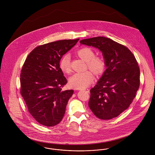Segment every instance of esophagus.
Instances as JSON below:
<instances>
[{
    "mask_svg": "<svg viewBox=\"0 0 155 155\" xmlns=\"http://www.w3.org/2000/svg\"><path fill=\"white\" fill-rule=\"evenodd\" d=\"M83 91H86V92H89V90L88 89H83Z\"/></svg>",
    "mask_w": 155,
    "mask_h": 155,
    "instance_id": "esophagus-1",
    "label": "esophagus"
}]
</instances>
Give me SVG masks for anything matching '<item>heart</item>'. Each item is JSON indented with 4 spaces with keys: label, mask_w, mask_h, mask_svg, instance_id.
<instances>
[{
    "label": "heart",
    "mask_w": 155,
    "mask_h": 155,
    "mask_svg": "<svg viewBox=\"0 0 155 155\" xmlns=\"http://www.w3.org/2000/svg\"><path fill=\"white\" fill-rule=\"evenodd\" d=\"M78 56L87 62V67L96 74H101L106 67L103 58L95 57L94 51L90 48L84 47L77 51ZM59 66L61 71L66 74L71 73V60L68 54L64 55L60 59ZM94 76L90 71L77 73L69 79V85L73 88H87L93 82Z\"/></svg>",
    "instance_id": "heart-1"
}]
</instances>
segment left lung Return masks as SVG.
Segmentation results:
<instances>
[{
    "label": "left lung",
    "mask_w": 155,
    "mask_h": 155,
    "mask_svg": "<svg viewBox=\"0 0 155 155\" xmlns=\"http://www.w3.org/2000/svg\"><path fill=\"white\" fill-rule=\"evenodd\" d=\"M81 44L100 49L106 70L97 85L91 89L89 107L95 116L109 120L127 110L140 87V68L131 51L109 38L85 39Z\"/></svg>",
    "instance_id": "1"
}]
</instances>
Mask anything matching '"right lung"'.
<instances>
[{
  "label": "right lung",
  "instance_id": "obj_1",
  "mask_svg": "<svg viewBox=\"0 0 155 155\" xmlns=\"http://www.w3.org/2000/svg\"><path fill=\"white\" fill-rule=\"evenodd\" d=\"M79 40H61L39 45L28 54L22 66L21 94L29 113L42 125L55 126L64 117L74 91L62 90L67 81L59 63Z\"/></svg>",
  "mask_w": 155,
  "mask_h": 155
}]
</instances>
